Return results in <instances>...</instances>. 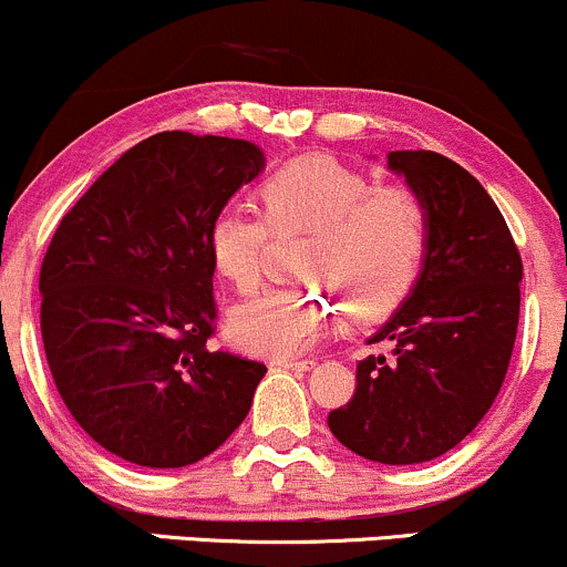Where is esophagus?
<instances>
[{
    "mask_svg": "<svg viewBox=\"0 0 567 567\" xmlns=\"http://www.w3.org/2000/svg\"><path fill=\"white\" fill-rule=\"evenodd\" d=\"M274 365H282V369H290V371H309L312 369V360H298V358H285V360H277Z\"/></svg>",
    "mask_w": 567,
    "mask_h": 567,
    "instance_id": "34e87169",
    "label": "esophagus"
}]
</instances>
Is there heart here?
<instances>
[{"instance_id": "obj_1", "label": "heart", "mask_w": 567, "mask_h": 567, "mask_svg": "<svg viewBox=\"0 0 567 567\" xmlns=\"http://www.w3.org/2000/svg\"><path fill=\"white\" fill-rule=\"evenodd\" d=\"M258 202L264 218L236 207L213 217L207 245L215 271L234 293L252 296L264 282L271 234H309L301 274L320 288L269 293L234 309L228 336L241 350L296 358L339 326L342 300L354 320L371 322L395 312L420 279L431 220L409 185H374L369 174L331 155H301L260 183Z\"/></svg>"}]
</instances>
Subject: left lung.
I'll list each match as a JSON object with an SVG mask.
<instances>
[{
	"instance_id": "1",
	"label": "left lung",
	"mask_w": 567,
	"mask_h": 567,
	"mask_svg": "<svg viewBox=\"0 0 567 567\" xmlns=\"http://www.w3.org/2000/svg\"><path fill=\"white\" fill-rule=\"evenodd\" d=\"M388 166L420 193L431 220L412 296L358 363L354 395L328 427L354 455L414 465L457 446L495 403L519 326L522 258L482 183L446 155L395 151Z\"/></svg>"
}]
</instances>
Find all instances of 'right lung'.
Here are the masks:
<instances>
[{
    "label": "right lung",
    "instance_id": "add662e5",
    "mask_svg": "<svg viewBox=\"0 0 567 567\" xmlns=\"http://www.w3.org/2000/svg\"><path fill=\"white\" fill-rule=\"evenodd\" d=\"M264 169L245 140L161 132L80 196L40 269V331L61 401L112 455L183 468L241 425L266 374L215 350L207 231Z\"/></svg>",
    "mask_w": 567,
    "mask_h": 567
}]
</instances>
